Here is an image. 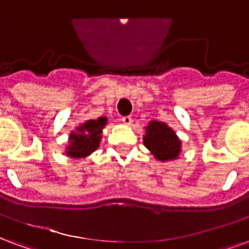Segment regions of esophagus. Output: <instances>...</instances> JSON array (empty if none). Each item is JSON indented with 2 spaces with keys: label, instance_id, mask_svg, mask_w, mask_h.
<instances>
[{
  "label": "esophagus",
  "instance_id": "esophagus-1",
  "mask_svg": "<svg viewBox=\"0 0 249 249\" xmlns=\"http://www.w3.org/2000/svg\"><path fill=\"white\" fill-rule=\"evenodd\" d=\"M121 121H123L125 125H128V126H129V125H132V123H133V120H132V117H130V116H124V117L121 119Z\"/></svg>",
  "mask_w": 249,
  "mask_h": 249
}]
</instances>
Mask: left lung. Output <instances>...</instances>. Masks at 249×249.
I'll return each mask as SVG.
<instances>
[{"label": "left lung", "instance_id": "1", "mask_svg": "<svg viewBox=\"0 0 249 249\" xmlns=\"http://www.w3.org/2000/svg\"><path fill=\"white\" fill-rule=\"evenodd\" d=\"M145 129L143 145L149 149L156 160L166 162L179 157L182 150L181 140L166 123L153 120L148 126H145Z\"/></svg>", "mask_w": 249, "mask_h": 249}]
</instances>
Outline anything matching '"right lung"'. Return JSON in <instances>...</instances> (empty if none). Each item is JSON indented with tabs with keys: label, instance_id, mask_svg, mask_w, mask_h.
Instances as JSON below:
<instances>
[{
	"label": "right lung",
	"instance_id": "add662e5",
	"mask_svg": "<svg viewBox=\"0 0 249 249\" xmlns=\"http://www.w3.org/2000/svg\"><path fill=\"white\" fill-rule=\"evenodd\" d=\"M108 123L106 116L96 120H87L72 130L68 137L66 154L71 158H86L100 145L103 129Z\"/></svg>",
	"mask_w": 249,
	"mask_h": 249
}]
</instances>
